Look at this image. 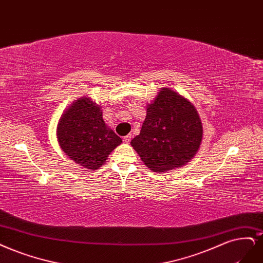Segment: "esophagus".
Wrapping results in <instances>:
<instances>
[{
  "label": "esophagus",
  "instance_id": "esophagus-1",
  "mask_svg": "<svg viewBox=\"0 0 263 263\" xmlns=\"http://www.w3.org/2000/svg\"><path fill=\"white\" fill-rule=\"evenodd\" d=\"M130 140H132V136H130V135L125 136V137L123 138V141H124V143H129V142H130Z\"/></svg>",
  "mask_w": 263,
  "mask_h": 263
}]
</instances>
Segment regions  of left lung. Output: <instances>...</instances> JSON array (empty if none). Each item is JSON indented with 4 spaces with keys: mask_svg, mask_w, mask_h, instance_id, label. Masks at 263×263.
<instances>
[{
    "mask_svg": "<svg viewBox=\"0 0 263 263\" xmlns=\"http://www.w3.org/2000/svg\"><path fill=\"white\" fill-rule=\"evenodd\" d=\"M202 135V123L194 104L172 89L161 88L148 104L140 134L130 144L147 167L165 173L195 157Z\"/></svg>",
    "mask_w": 263,
    "mask_h": 263,
    "instance_id": "obj_1",
    "label": "left lung"
}]
</instances>
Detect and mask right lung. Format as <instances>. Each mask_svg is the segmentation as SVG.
I'll return each mask as SVG.
<instances>
[{"label": "right lung", "instance_id": "1", "mask_svg": "<svg viewBox=\"0 0 263 263\" xmlns=\"http://www.w3.org/2000/svg\"><path fill=\"white\" fill-rule=\"evenodd\" d=\"M57 136L65 155L89 170L102 166L122 142L102 119L101 106L87 97L79 98L62 114Z\"/></svg>", "mask_w": 263, "mask_h": 263}]
</instances>
